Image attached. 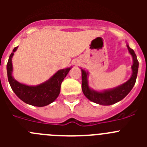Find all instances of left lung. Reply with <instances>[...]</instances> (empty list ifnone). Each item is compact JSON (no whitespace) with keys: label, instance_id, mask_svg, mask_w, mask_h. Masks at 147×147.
<instances>
[{"label":"left lung","instance_id":"8db88e82","mask_svg":"<svg viewBox=\"0 0 147 147\" xmlns=\"http://www.w3.org/2000/svg\"><path fill=\"white\" fill-rule=\"evenodd\" d=\"M127 47L129 54L132 56V65L131 67L132 74L130 78L126 82L119 86L110 89L96 90L90 88L88 82L89 72L81 68L82 71V88L85 96L91 102L101 105H111L120 102L127 96L134 87L138 71V61L135 51L130 49L127 42Z\"/></svg>","mask_w":147,"mask_h":147}]
</instances>
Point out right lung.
<instances>
[{"label": "right lung", "instance_id": "right-lung-1", "mask_svg": "<svg viewBox=\"0 0 147 147\" xmlns=\"http://www.w3.org/2000/svg\"><path fill=\"white\" fill-rule=\"evenodd\" d=\"M15 47L10 54L6 65L8 80L11 89L18 98L28 105L36 107H44L54 102L60 93L62 82L72 67L61 69L51 76L49 80L37 85H28L17 81L12 75V57L18 49Z\"/></svg>", "mask_w": 147, "mask_h": 147}]
</instances>
